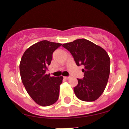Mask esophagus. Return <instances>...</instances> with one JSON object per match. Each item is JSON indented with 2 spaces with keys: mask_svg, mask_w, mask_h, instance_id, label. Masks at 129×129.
Returning a JSON list of instances; mask_svg holds the SVG:
<instances>
[{
  "mask_svg": "<svg viewBox=\"0 0 129 129\" xmlns=\"http://www.w3.org/2000/svg\"><path fill=\"white\" fill-rule=\"evenodd\" d=\"M64 79H66V80H69V78H70V76H64Z\"/></svg>",
  "mask_w": 129,
  "mask_h": 129,
  "instance_id": "obj_1",
  "label": "esophagus"
}]
</instances>
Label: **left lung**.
<instances>
[{
	"mask_svg": "<svg viewBox=\"0 0 129 129\" xmlns=\"http://www.w3.org/2000/svg\"><path fill=\"white\" fill-rule=\"evenodd\" d=\"M62 46L70 52L78 66L83 65V79H78L74 87L75 95L81 100L93 102L104 92L110 72V59L100 46L84 39H77Z\"/></svg>",
	"mask_w": 129,
	"mask_h": 129,
	"instance_id": "1",
	"label": "left lung"
}]
</instances>
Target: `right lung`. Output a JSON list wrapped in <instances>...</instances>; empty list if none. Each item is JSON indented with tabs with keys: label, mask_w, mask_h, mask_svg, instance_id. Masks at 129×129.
<instances>
[{
	"label": "right lung",
	"mask_w": 129,
	"mask_h": 129,
	"mask_svg": "<svg viewBox=\"0 0 129 129\" xmlns=\"http://www.w3.org/2000/svg\"><path fill=\"white\" fill-rule=\"evenodd\" d=\"M61 45L41 41L27 49L21 58V80L28 94L40 106L51 105L59 99L63 76H50L46 74V70L51 62L53 52Z\"/></svg>",
	"instance_id": "1"
}]
</instances>
